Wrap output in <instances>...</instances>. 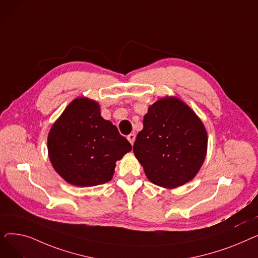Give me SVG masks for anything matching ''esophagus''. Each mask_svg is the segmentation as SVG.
<instances>
[{"instance_id": "esophagus-1", "label": "esophagus", "mask_w": 258, "mask_h": 258, "mask_svg": "<svg viewBox=\"0 0 258 258\" xmlns=\"http://www.w3.org/2000/svg\"><path fill=\"white\" fill-rule=\"evenodd\" d=\"M135 139H136V136H135L134 134H130L128 136H127V140L130 141V143L133 145L134 144V142H135Z\"/></svg>"}]
</instances>
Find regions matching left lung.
I'll list each match as a JSON object with an SVG mask.
<instances>
[{
  "mask_svg": "<svg viewBox=\"0 0 258 258\" xmlns=\"http://www.w3.org/2000/svg\"><path fill=\"white\" fill-rule=\"evenodd\" d=\"M206 127L192 108L174 96L148 106L134 154L153 184L173 189L194 180L205 161Z\"/></svg>",
  "mask_w": 258,
  "mask_h": 258,
  "instance_id": "1",
  "label": "left lung"
}]
</instances>
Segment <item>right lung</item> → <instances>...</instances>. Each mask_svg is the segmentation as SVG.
I'll use <instances>...</instances> for the list:
<instances>
[{"label": "right lung", "instance_id": "1", "mask_svg": "<svg viewBox=\"0 0 258 258\" xmlns=\"http://www.w3.org/2000/svg\"><path fill=\"white\" fill-rule=\"evenodd\" d=\"M47 143L54 170L78 187L111 181L116 162L132 151L117 127L101 117L99 103L87 97L67 105L51 126Z\"/></svg>", "mask_w": 258, "mask_h": 258}]
</instances>
